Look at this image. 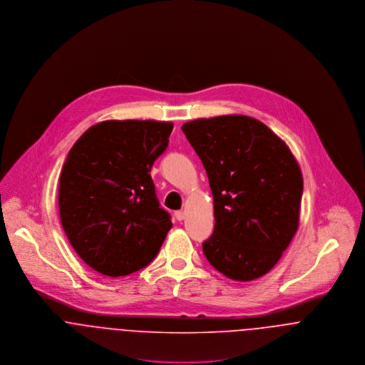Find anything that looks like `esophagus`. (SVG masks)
<instances>
[{
	"instance_id": "34e87169",
	"label": "esophagus",
	"mask_w": 365,
	"mask_h": 365,
	"mask_svg": "<svg viewBox=\"0 0 365 365\" xmlns=\"http://www.w3.org/2000/svg\"><path fill=\"white\" fill-rule=\"evenodd\" d=\"M175 217H176L178 221H182V220H185L186 214H185V211H176V212H175Z\"/></svg>"
}]
</instances>
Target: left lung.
I'll return each mask as SVG.
<instances>
[{
    "mask_svg": "<svg viewBox=\"0 0 365 365\" xmlns=\"http://www.w3.org/2000/svg\"><path fill=\"white\" fill-rule=\"evenodd\" d=\"M214 199V232L202 243L210 264L235 282L269 273L299 225L302 172L288 145L250 116L185 123Z\"/></svg>",
    "mask_w": 365,
    "mask_h": 365,
    "instance_id": "1",
    "label": "left lung"
}]
</instances>
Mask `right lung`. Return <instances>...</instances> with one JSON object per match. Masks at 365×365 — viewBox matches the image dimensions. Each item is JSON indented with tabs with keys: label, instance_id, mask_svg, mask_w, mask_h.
I'll list each match as a JSON object with an SVG mask.
<instances>
[{
	"label": "right lung",
	"instance_id": "add662e5",
	"mask_svg": "<svg viewBox=\"0 0 365 365\" xmlns=\"http://www.w3.org/2000/svg\"><path fill=\"white\" fill-rule=\"evenodd\" d=\"M173 123L105 120L89 127L64 163L58 185L63 230L95 272L120 277L145 267L172 228L150 170Z\"/></svg>",
	"mask_w": 365,
	"mask_h": 365
}]
</instances>
